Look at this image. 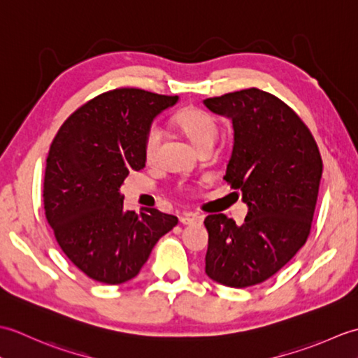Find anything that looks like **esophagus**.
Listing matches in <instances>:
<instances>
[{"label": "esophagus", "instance_id": "1", "mask_svg": "<svg viewBox=\"0 0 358 358\" xmlns=\"http://www.w3.org/2000/svg\"><path fill=\"white\" fill-rule=\"evenodd\" d=\"M180 222L183 224H195V223H201L203 217L196 214H185L180 217Z\"/></svg>", "mask_w": 358, "mask_h": 358}]
</instances>
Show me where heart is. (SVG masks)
<instances>
[{"instance_id":"heart-1","label":"heart","mask_w":358,"mask_h":358,"mask_svg":"<svg viewBox=\"0 0 358 358\" xmlns=\"http://www.w3.org/2000/svg\"><path fill=\"white\" fill-rule=\"evenodd\" d=\"M173 124L191 140L196 148L212 146L218 135V123L214 115L208 110L200 108H185L173 115ZM163 131L158 123H150L143 135V154L146 162H155L162 146ZM175 189L178 192H189L192 189V183L187 180H178L175 183Z\"/></svg>"}]
</instances>
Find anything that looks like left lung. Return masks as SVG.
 I'll return each instance as SVG.
<instances>
[{
  "instance_id": "obj_1",
  "label": "left lung",
  "mask_w": 358,
  "mask_h": 358,
  "mask_svg": "<svg viewBox=\"0 0 358 358\" xmlns=\"http://www.w3.org/2000/svg\"><path fill=\"white\" fill-rule=\"evenodd\" d=\"M204 104L232 120L234 149L223 178L249 206L241 226L224 214L204 220L206 273L229 287L254 286L277 273L309 237L320 150L301 118L264 90L243 89Z\"/></svg>"
}]
</instances>
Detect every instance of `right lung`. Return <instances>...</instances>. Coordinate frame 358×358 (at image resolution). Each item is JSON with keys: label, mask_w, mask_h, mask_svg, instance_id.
<instances>
[{"label": "right lung", "mask_w": 358, "mask_h": 358, "mask_svg": "<svg viewBox=\"0 0 358 358\" xmlns=\"http://www.w3.org/2000/svg\"><path fill=\"white\" fill-rule=\"evenodd\" d=\"M178 96L121 87L75 110L53 138L44 172V210L67 258L89 278H134L178 218L155 208L124 209L120 187L146 163L143 135Z\"/></svg>", "instance_id": "right-lung-1"}]
</instances>
